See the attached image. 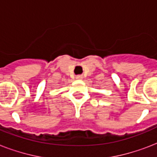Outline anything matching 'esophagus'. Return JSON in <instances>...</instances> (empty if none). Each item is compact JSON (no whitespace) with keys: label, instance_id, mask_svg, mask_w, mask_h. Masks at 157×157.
I'll return each instance as SVG.
<instances>
[{"label":"esophagus","instance_id":"1","mask_svg":"<svg viewBox=\"0 0 157 157\" xmlns=\"http://www.w3.org/2000/svg\"><path fill=\"white\" fill-rule=\"evenodd\" d=\"M83 78V76H81V75H79V76H76V79H79V80H81V79Z\"/></svg>","mask_w":157,"mask_h":157}]
</instances>
